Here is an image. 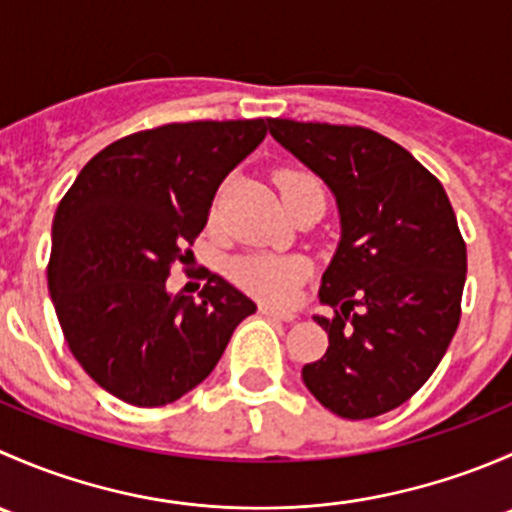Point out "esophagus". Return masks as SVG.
I'll return each mask as SVG.
<instances>
[{
    "mask_svg": "<svg viewBox=\"0 0 512 512\" xmlns=\"http://www.w3.org/2000/svg\"><path fill=\"white\" fill-rule=\"evenodd\" d=\"M260 312L265 314V317L277 319V322H294V319H297V314H294V312H285V309H275V307H270V304H262Z\"/></svg>",
    "mask_w": 512,
    "mask_h": 512,
    "instance_id": "1",
    "label": "esophagus"
}]
</instances>
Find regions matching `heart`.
<instances>
[{"label": "heart", "instance_id": "b5f03b06", "mask_svg": "<svg viewBox=\"0 0 512 512\" xmlns=\"http://www.w3.org/2000/svg\"><path fill=\"white\" fill-rule=\"evenodd\" d=\"M280 188L282 200L289 193L304 185H319L307 170H280L275 178ZM232 280L237 282L245 292L265 299L270 304H292L297 299L299 287L309 275V262L299 255H275V252H252L232 260L230 265Z\"/></svg>", "mask_w": 512, "mask_h": 512}]
</instances>
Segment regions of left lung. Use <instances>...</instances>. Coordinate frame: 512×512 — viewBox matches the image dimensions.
<instances>
[{
    "instance_id": "1",
    "label": "left lung",
    "mask_w": 512,
    "mask_h": 512,
    "mask_svg": "<svg viewBox=\"0 0 512 512\" xmlns=\"http://www.w3.org/2000/svg\"><path fill=\"white\" fill-rule=\"evenodd\" d=\"M272 138L337 198L342 237L314 317L327 354L304 364L314 399L342 418H374L421 389L446 354L466 285V242L436 175L361 126L270 118Z\"/></svg>"
}]
</instances>
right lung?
<instances>
[{"label": "right lung", "instance_id": "1", "mask_svg": "<svg viewBox=\"0 0 512 512\" xmlns=\"http://www.w3.org/2000/svg\"><path fill=\"white\" fill-rule=\"evenodd\" d=\"M265 136L262 118L133 133L96 153L61 198L51 302L71 354L116 399L143 409L178 401L257 309L213 272L198 302L165 280L203 232L220 183Z\"/></svg>", "mask_w": 512, "mask_h": 512}]
</instances>
